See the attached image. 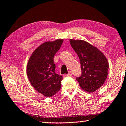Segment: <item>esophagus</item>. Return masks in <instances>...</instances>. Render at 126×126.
Instances as JSON below:
<instances>
[{"mask_svg":"<svg viewBox=\"0 0 126 126\" xmlns=\"http://www.w3.org/2000/svg\"><path fill=\"white\" fill-rule=\"evenodd\" d=\"M72 72H69V73L67 74V75H66V76H67V77H71V76H72Z\"/></svg>","mask_w":126,"mask_h":126,"instance_id":"esophagus-1","label":"esophagus"}]
</instances>
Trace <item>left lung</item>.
Here are the masks:
<instances>
[{"mask_svg":"<svg viewBox=\"0 0 126 126\" xmlns=\"http://www.w3.org/2000/svg\"><path fill=\"white\" fill-rule=\"evenodd\" d=\"M70 43L81 63V76L76 79L83 90L94 92L103 85L107 77L108 61L101 51L86 41L70 39Z\"/></svg>","mask_w":126,"mask_h":126,"instance_id":"left-lung-1","label":"left lung"}]
</instances>
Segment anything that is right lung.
<instances>
[{
  "label": "right lung",
  "instance_id": "right-lung-1",
  "mask_svg": "<svg viewBox=\"0 0 126 126\" xmlns=\"http://www.w3.org/2000/svg\"><path fill=\"white\" fill-rule=\"evenodd\" d=\"M63 39L47 41L36 48L28 60L27 74L34 89L47 97L60 90L63 77L55 73L53 57L60 49Z\"/></svg>",
  "mask_w": 126,
  "mask_h": 126
}]
</instances>
